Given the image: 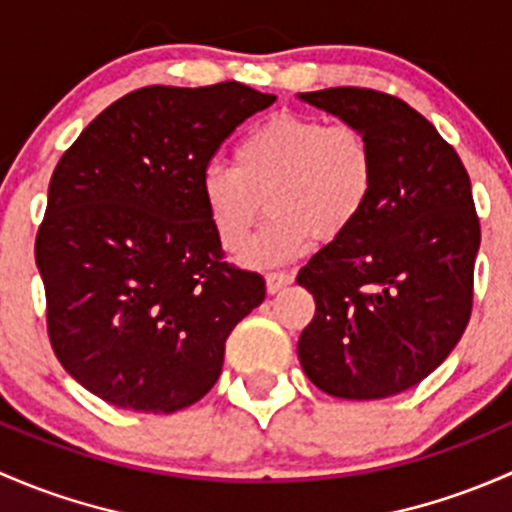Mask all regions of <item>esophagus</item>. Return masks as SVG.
<instances>
[{
  "instance_id": "34e87169",
  "label": "esophagus",
  "mask_w": 512,
  "mask_h": 512,
  "mask_svg": "<svg viewBox=\"0 0 512 512\" xmlns=\"http://www.w3.org/2000/svg\"><path fill=\"white\" fill-rule=\"evenodd\" d=\"M293 283V273L291 271H271L266 273V288L268 293H278L283 286Z\"/></svg>"
}]
</instances>
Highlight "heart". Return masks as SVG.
I'll return each mask as SVG.
<instances>
[{
  "label": "heart",
  "mask_w": 512,
  "mask_h": 512,
  "mask_svg": "<svg viewBox=\"0 0 512 512\" xmlns=\"http://www.w3.org/2000/svg\"><path fill=\"white\" fill-rule=\"evenodd\" d=\"M377 187L370 135L352 123L276 113L254 125L234 165L212 162L202 199L226 251H241L263 209L271 219L244 258L256 266L303 254L310 241L340 239L362 219Z\"/></svg>",
  "instance_id": "b5f03b06"
}]
</instances>
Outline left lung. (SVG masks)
<instances>
[{"instance_id":"left-lung-1","label":"left lung","mask_w":512,"mask_h":512,"mask_svg":"<svg viewBox=\"0 0 512 512\" xmlns=\"http://www.w3.org/2000/svg\"><path fill=\"white\" fill-rule=\"evenodd\" d=\"M300 98L365 130L377 157L367 212L295 278L315 298L300 365L330 397H392L429 377L471 320L481 246L471 179L404 100L352 86Z\"/></svg>"}]
</instances>
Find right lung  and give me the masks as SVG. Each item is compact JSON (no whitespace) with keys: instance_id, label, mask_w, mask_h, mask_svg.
<instances>
[{"instance_id":"obj_1","label":"right lung","mask_w":512,"mask_h":512,"mask_svg":"<svg viewBox=\"0 0 512 512\" xmlns=\"http://www.w3.org/2000/svg\"><path fill=\"white\" fill-rule=\"evenodd\" d=\"M276 100L239 81L145 86L61 155L36 231L46 330L103 402L172 414L217 384L226 337L266 298L224 258L202 175L236 125Z\"/></svg>"}]
</instances>
